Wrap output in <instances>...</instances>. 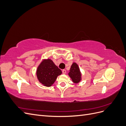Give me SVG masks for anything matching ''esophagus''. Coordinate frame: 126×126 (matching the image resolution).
I'll list each match as a JSON object with an SVG mask.
<instances>
[{
  "mask_svg": "<svg viewBox=\"0 0 126 126\" xmlns=\"http://www.w3.org/2000/svg\"><path fill=\"white\" fill-rule=\"evenodd\" d=\"M62 72H63V74H66V70L65 69H63V70H62Z\"/></svg>",
  "mask_w": 126,
  "mask_h": 126,
  "instance_id": "obj_1",
  "label": "esophagus"
}]
</instances>
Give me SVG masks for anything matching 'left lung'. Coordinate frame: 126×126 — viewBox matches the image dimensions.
Masks as SVG:
<instances>
[{"label": "left lung", "mask_w": 126, "mask_h": 126, "mask_svg": "<svg viewBox=\"0 0 126 126\" xmlns=\"http://www.w3.org/2000/svg\"><path fill=\"white\" fill-rule=\"evenodd\" d=\"M68 75L72 81L75 83H78L81 80V73L77 63H73L70 67Z\"/></svg>", "instance_id": "1"}]
</instances>
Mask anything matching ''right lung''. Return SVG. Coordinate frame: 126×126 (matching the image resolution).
Wrapping results in <instances>:
<instances>
[{
	"mask_svg": "<svg viewBox=\"0 0 126 126\" xmlns=\"http://www.w3.org/2000/svg\"><path fill=\"white\" fill-rule=\"evenodd\" d=\"M62 71L50 59H44L38 66L37 78L39 82L46 87H51Z\"/></svg>",
	"mask_w": 126,
	"mask_h": 126,
	"instance_id": "1",
	"label": "right lung"
}]
</instances>
